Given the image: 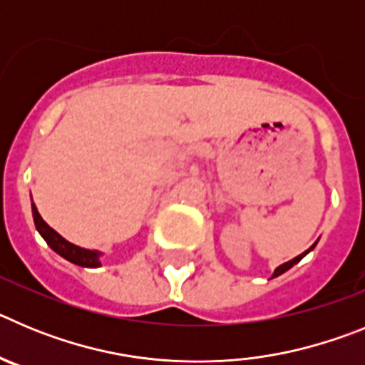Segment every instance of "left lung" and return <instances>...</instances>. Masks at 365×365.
Returning <instances> with one entry per match:
<instances>
[{
  "instance_id": "obj_1",
  "label": "left lung",
  "mask_w": 365,
  "mask_h": 365,
  "mask_svg": "<svg viewBox=\"0 0 365 365\" xmlns=\"http://www.w3.org/2000/svg\"><path fill=\"white\" fill-rule=\"evenodd\" d=\"M314 247H316V243H314V245H312V247H311V248H309L307 252H303V254H299V256H296V257H294V259H291V261H287V263H283V265H279V267H278V269L274 270V274H272V278H276V276H279V274L287 272V270L291 269V267H294V265H296V263H298V261H299V259H302V257H303V256H307V254H309V252H311V250H312V248H314Z\"/></svg>"
}]
</instances>
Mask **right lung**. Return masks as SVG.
Instances as JSON below:
<instances>
[{
    "instance_id": "add662e5",
    "label": "right lung",
    "mask_w": 365,
    "mask_h": 365,
    "mask_svg": "<svg viewBox=\"0 0 365 365\" xmlns=\"http://www.w3.org/2000/svg\"><path fill=\"white\" fill-rule=\"evenodd\" d=\"M32 217H34V225H36V230L40 232V235L47 241L51 248H53L54 252L60 254L62 257H66L67 261L74 263V265L80 267H100V256L102 254L96 252V250H87V248L76 247V245L69 243L67 240H63L62 235L58 234L56 230L47 225V222L41 219L40 212L32 202Z\"/></svg>"
}]
</instances>
